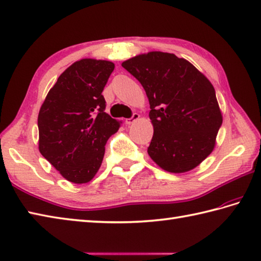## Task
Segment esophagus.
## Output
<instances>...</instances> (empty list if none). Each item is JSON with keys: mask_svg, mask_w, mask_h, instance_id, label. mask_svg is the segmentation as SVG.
Instances as JSON below:
<instances>
[{"mask_svg": "<svg viewBox=\"0 0 261 261\" xmlns=\"http://www.w3.org/2000/svg\"><path fill=\"white\" fill-rule=\"evenodd\" d=\"M137 119H140V115H139V114H133V116H132L130 118H128V119H126V124H127V125L134 124V122H135Z\"/></svg>", "mask_w": 261, "mask_h": 261, "instance_id": "esophagus-1", "label": "esophagus"}]
</instances>
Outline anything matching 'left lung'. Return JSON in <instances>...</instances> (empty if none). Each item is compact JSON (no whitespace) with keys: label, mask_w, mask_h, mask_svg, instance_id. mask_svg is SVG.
Segmentation results:
<instances>
[{"label":"left lung","mask_w":261,"mask_h":261,"mask_svg":"<svg viewBox=\"0 0 261 261\" xmlns=\"http://www.w3.org/2000/svg\"><path fill=\"white\" fill-rule=\"evenodd\" d=\"M121 66L141 83L149 99L151 159L169 173L194 169L213 152L223 124L213 84L173 53L140 54Z\"/></svg>","instance_id":"8db88e82"}]
</instances>
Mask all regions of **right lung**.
<instances>
[{
  "instance_id": "obj_1",
  "label": "right lung",
  "mask_w": 261,
  "mask_h": 261,
  "mask_svg": "<svg viewBox=\"0 0 261 261\" xmlns=\"http://www.w3.org/2000/svg\"><path fill=\"white\" fill-rule=\"evenodd\" d=\"M115 65L82 59L59 76L39 109L38 149L67 180L88 183L120 122L105 112L102 95Z\"/></svg>"
}]
</instances>
